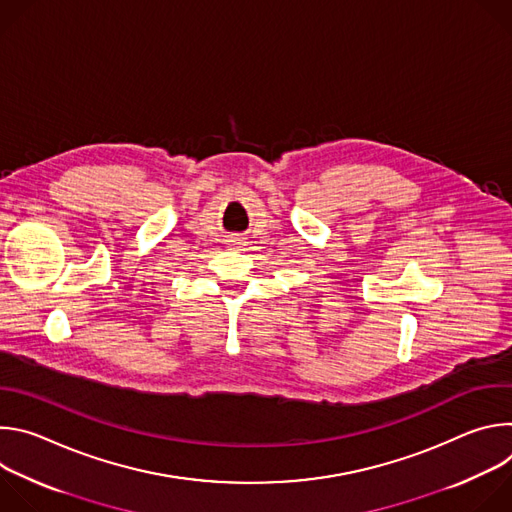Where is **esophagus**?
Masks as SVG:
<instances>
[{
	"label": "esophagus",
	"mask_w": 512,
	"mask_h": 512,
	"mask_svg": "<svg viewBox=\"0 0 512 512\" xmlns=\"http://www.w3.org/2000/svg\"><path fill=\"white\" fill-rule=\"evenodd\" d=\"M233 241H235V239H233Z\"/></svg>",
	"instance_id": "34e87169"
}]
</instances>
